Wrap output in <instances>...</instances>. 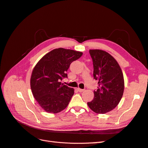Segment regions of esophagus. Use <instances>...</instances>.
I'll use <instances>...</instances> for the list:
<instances>
[{
  "mask_svg": "<svg viewBox=\"0 0 148 148\" xmlns=\"http://www.w3.org/2000/svg\"><path fill=\"white\" fill-rule=\"evenodd\" d=\"M77 90H78L79 92H83V91H84V89H80V88H77Z\"/></svg>",
  "mask_w": 148,
  "mask_h": 148,
  "instance_id": "obj_1",
  "label": "esophagus"
}]
</instances>
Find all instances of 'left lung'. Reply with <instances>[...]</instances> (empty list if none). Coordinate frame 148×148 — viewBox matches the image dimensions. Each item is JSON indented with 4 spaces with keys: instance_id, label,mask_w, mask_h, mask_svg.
Instances as JSON below:
<instances>
[{
    "instance_id": "left-lung-1",
    "label": "left lung",
    "mask_w": 148,
    "mask_h": 148,
    "mask_svg": "<svg viewBox=\"0 0 148 148\" xmlns=\"http://www.w3.org/2000/svg\"><path fill=\"white\" fill-rule=\"evenodd\" d=\"M93 63L94 79L98 81L93 100L88 105L97 114L113 110L122 99L124 91L123 73L117 62L106 51L89 50Z\"/></svg>"
}]
</instances>
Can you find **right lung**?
Instances as JSON below:
<instances>
[{"instance_id":"add662e5","label":"right lung","mask_w":148,"mask_h":148,"mask_svg":"<svg viewBox=\"0 0 148 148\" xmlns=\"http://www.w3.org/2000/svg\"><path fill=\"white\" fill-rule=\"evenodd\" d=\"M83 53L64 48L47 53L36 65L31 77L33 95L42 108L48 113L56 114L68 106L74 89L62 84L67 78L66 71L72 62Z\"/></svg>"}]
</instances>
